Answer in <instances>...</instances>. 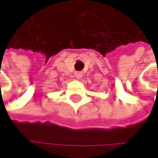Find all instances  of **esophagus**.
Masks as SVG:
<instances>
[{
    "instance_id": "obj_1",
    "label": "esophagus",
    "mask_w": 158,
    "mask_h": 158,
    "mask_svg": "<svg viewBox=\"0 0 158 158\" xmlns=\"http://www.w3.org/2000/svg\"><path fill=\"white\" fill-rule=\"evenodd\" d=\"M74 76H75V77H76L78 79H79L82 78L83 74H82V72H80V71H76V72L74 73Z\"/></svg>"
}]
</instances>
